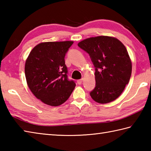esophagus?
Listing matches in <instances>:
<instances>
[{
	"label": "esophagus",
	"instance_id": "esophagus-1",
	"mask_svg": "<svg viewBox=\"0 0 151 151\" xmlns=\"http://www.w3.org/2000/svg\"><path fill=\"white\" fill-rule=\"evenodd\" d=\"M82 81H83V78H81V79H80V80H78V81H77V83H78V84H81Z\"/></svg>",
	"mask_w": 151,
	"mask_h": 151
}]
</instances>
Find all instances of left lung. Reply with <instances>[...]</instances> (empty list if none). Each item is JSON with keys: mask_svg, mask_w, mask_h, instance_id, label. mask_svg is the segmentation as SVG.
I'll list each match as a JSON object with an SVG mask.
<instances>
[{"mask_svg": "<svg viewBox=\"0 0 151 151\" xmlns=\"http://www.w3.org/2000/svg\"><path fill=\"white\" fill-rule=\"evenodd\" d=\"M89 54L95 67L96 87L90 96L99 103L118 98L128 84L132 62L124 45L117 38L107 36L88 38L78 44Z\"/></svg>", "mask_w": 151, "mask_h": 151, "instance_id": "left-lung-1", "label": "left lung"}]
</instances>
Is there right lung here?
<instances>
[{
    "label": "right lung",
    "mask_w": 151,
    "mask_h": 151,
    "mask_svg": "<svg viewBox=\"0 0 151 151\" xmlns=\"http://www.w3.org/2000/svg\"><path fill=\"white\" fill-rule=\"evenodd\" d=\"M73 41L48 42L31 50L25 65L27 85L37 99L50 106H59L69 99L76 86L68 78L65 56Z\"/></svg>",
    "instance_id": "right-lung-1"
}]
</instances>
